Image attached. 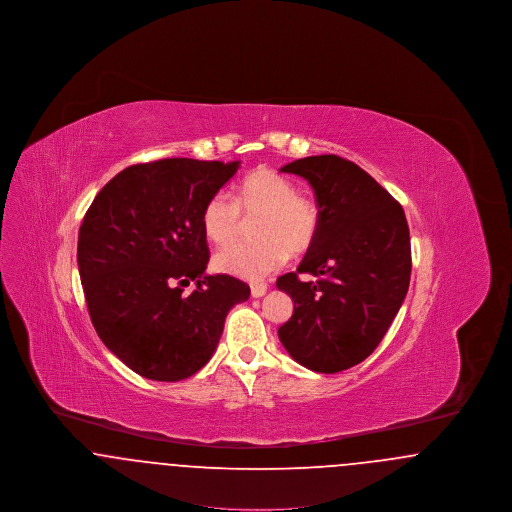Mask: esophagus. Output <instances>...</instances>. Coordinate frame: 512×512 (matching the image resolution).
Instances as JSON below:
<instances>
[{"label": "esophagus", "instance_id": "34e87169", "mask_svg": "<svg viewBox=\"0 0 512 512\" xmlns=\"http://www.w3.org/2000/svg\"><path fill=\"white\" fill-rule=\"evenodd\" d=\"M267 293V284H251V295L253 297H263Z\"/></svg>", "mask_w": 512, "mask_h": 512}]
</instances>
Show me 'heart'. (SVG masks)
I'll return each mask as SVG.
<instances>
[{"label": "heart", "mask_w": 512, "mask_h": 512, "mask_svg": "<svg viewBox=\"0 0 512 512\" xmlns=\"http://www.w3.org/2000/svg\"><path fill=\"white\" fill-rule=\"evenodd\" d=\"M234 199L224 192L211 195L201 209V226L213 244L232 242L242 217L253 219L255 242L220 249L213 265L224 274L259 280L292 255L315 244L320 209L313 197L299 194L297 184L282 172L259 167L247 172L234 186Z\"/></svg>", "instance_id": "heart-1"}]
</instances>
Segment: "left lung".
<instances>
[{
	"label": "left lung",
	"mask_w": 512,
	"mask_h": 512,
	"mask_svg": "<svg viewBox=\"0 0 512 512\" xmlns=\"http://www.w3.org/2000/svg\"><path fill=\"white\" fill-rule=\"evenodd\" d=\"M315 190L320 228L297 272L276 280L293 299L278 338L299 365L334 374L363 363L386 336L411 280L403 207L368 172L338 155L282 167Z\"/></svg>",
	"instance_id": "8db88e82"
}]
</instances>
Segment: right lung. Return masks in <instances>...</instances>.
Wrapping results in <instances>:
<instances>
[{
	"mask_svg": "<svg viewBox=\"0 0 512 512\" xmlns=\"http://www.w3.org/2000/svg\"><path fill=\"white\" fill-rule=\"evenodd\" d=\"M238 169L186 157L132 165L86 211L76 261L88 313L105 347L144 378L178 382L207 365L228 311L249 297L242 280L205 274L201 209Z\"/></svg>",
	"mask_w": 512,
	"mask_h": 512,
	"instance_id": "1",
	"label": "right lung"
}]
</instances>
